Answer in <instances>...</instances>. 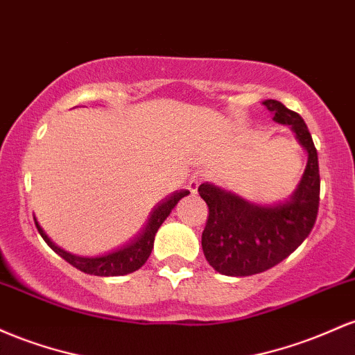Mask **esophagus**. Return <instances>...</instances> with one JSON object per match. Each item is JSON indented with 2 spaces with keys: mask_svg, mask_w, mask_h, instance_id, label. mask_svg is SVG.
<instances>
[{
  "mask_svg": "<svg viewBox=\"0 0 355 355\" xmlns=\"http://www.w3.org/2000/svg\"><path fill=\"white\" fill-rule=\"evenodd\" d=\"M205 179H206V174L202 173V171H194V174H193V176H191L189 182H188V189L194 194L198 191L199 184H201V182L205 181Z\"/></svg>",
  "mask_w": 355,
  "mask_h": 355,
  "instance_id": "esophagus-1",
  "label": "esophagus"
}]
</instances>
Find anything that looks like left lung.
<instances>
[{
  "label": "left lung",
  "mask_w": 355,
  "mask_h": 355,
  "mask_svg": "<svg viewBox=\"0 0 355 355\" xmlns=\"http://www.w3.org/2000/svg\"><path fill=\"white\" fill-rule=\"evenodd\" d=\"M278 124L288 125L304 147L306 166L292 196L258 205L213 182L199 186L209 208L201 246L208 263L228 277H250L284 261L310 234L317 220L320 176L312 135L304 119L278 101H263Z\"/></svg>",
  "instance_id": "obj_1"
}]
</instances>
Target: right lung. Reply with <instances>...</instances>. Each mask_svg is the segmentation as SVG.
<instances>
[{
  "instance_id": "right-lung-1",
  "label": "right lung",
  "mask_w": 355,
  "mask_h": 355,
  "mask_svg": "<svg viewBox=\"0 0 355 355\" xmlns=\"http://www.w3.org/2000/svg\"><path fill=\"white\" fill-rule=\"evenodd\" d=\"M188 189H181L176 191L174 194H171V196H167L164 201H162L161 205H157V208L153 211L146 228L139 233L137 238H134L132 241L127 243L122 248L115 250V252L101 254V257H80V254L65 252V250L60 248L58 245H55V243L50 240L49 234H46L42 226H40L37 218H33L38 233L42 234V238L45 240L46 245H49L55 253L60 254L63 260L69 261L71 266H75V268L80 270L83 273L97 275V277H121V275L135 272V270H139L146 263L147 258H149V254L154 248V238H156L159 226H161L166 218L169 216L171 211L174 209V206H176L182 198L188 196Z\"/></svg>"
}]
</instances>
